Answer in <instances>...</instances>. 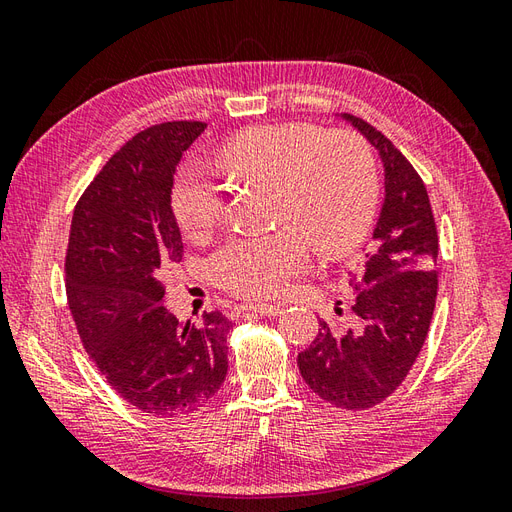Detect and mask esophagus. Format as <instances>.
<instances>
[{
	"label": "esophagus",
	"instance_id": "34e87169",
	"mask_svg": "<svg viewBox=\"0 0 512 512\" xmlns=\"http://www.w3.org/2000/svg\"><path fill=\"white\" fill-rule=\"evenodd\" d=\"M243 309H250V312L260 314V316H280L282 314L280 305H269V303H250V305H245Z\"/></svg>",
	"mask_w": 512,
	"mask_h": 512
}]
</instances>
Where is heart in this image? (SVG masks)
Listing matches in <instances>:
<instances>
[{"label":"heart","instance_id":"b5f03b06","mask_svg":"<svg viewBox=\"0 0 512 512\" xmlns=\"http://www.w3.org/2000/svg\"><path fill=\"white\" fill-rule=\"evenodd\" d=\"M224 173L239 183L275 185L277 224L260 237H235L209 260L213 280L241 297H273L307 262L309 241L322 254L359 243L378 203L376 162L363 138L305 123L254 126L222 149ZM173 211L194 243L211 237L226 211V188L215 170L192 160L173 188Z\"/></svg>","mask_w":512,"mask_h":512}]
</instances>
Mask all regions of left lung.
<instances>
[{
  "label": "left lung",
  "instance_id": "obj_1",
  "mask_svg": "<svg viewBox=\"0 0 512 512\" xmlns=\"http://www.w3.org/2000/svg\"><path fill=\"white\" fill-rule=\"evenodd\" d=\"M342 117L380 153L384 203L371 250L348 273L356 290L350 318L339 327L320 320L297 363L318 397L367 410L397 391L425 344L438 297V230L425 183L404 153L361 117Z\"/></svg>",
  "mask_w": 512,
  "mask_h": 512
}]
</instances>
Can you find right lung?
<instances>
[{
	"label": "right lung",
	"mask_w": 512,
	"mask_h": 512,
	"mask_svg": "<svg viewBox=\"0 0 512 512\" xmlns=\"http://www.w3.org/2000/svg\"><path fill=\"white\" fill-rule=\"evenodd\" d=\"M205 128L158 123L123 145L76 203L66 252L68 305L89 359L130 406L164 418L205 406L228 371L232 322L222 312L179 322L162 305L164 271L183 256L175 170Z\"/></svg>",
	"instance_id": "obj_1"
}]
</instances>
